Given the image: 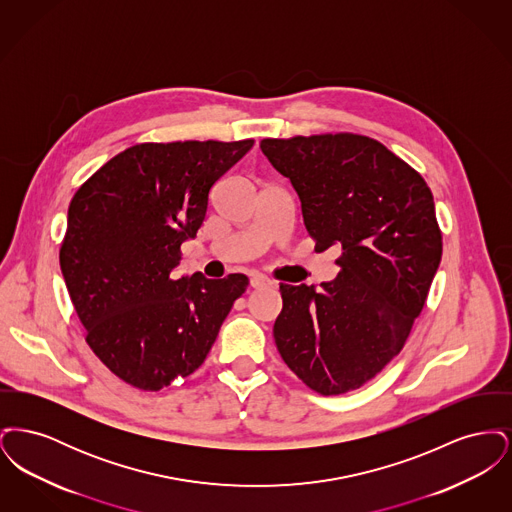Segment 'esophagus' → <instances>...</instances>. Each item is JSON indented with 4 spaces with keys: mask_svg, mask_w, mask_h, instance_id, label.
Segmentation results:
<instances>
[{
    "mask_svg": "<svg viewBox=\"0 0 512 512\" xmlns=\"http://www.w3.org/2000/svg\"><path fill=\"white\" fill-rule=\"evenodd\" d=\"M270 286H274V282H272L270 278H267V276L257 274V276L251 278V288H253V290H263V288H270Z\"/></svg>",
    "mask_w": 512,
    "mask_h": 512,
    "instance_id": "34e87169",
    "label": "esophagus"
}]
</instances>
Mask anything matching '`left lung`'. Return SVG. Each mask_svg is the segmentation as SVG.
<instances>
[{
    "label": "left lung",
    "mask_w": 512,
    "mask_h": 512,
    "mask_svg": "<svg viewBox=\"0 0 512 512\" xmlns=\"http://www.w3.org/2000/svg\"><path fill=\"white\" fill-rule=\"evenodd\" d=\"M290 178L318 253L340 249L336 280L280 284L274 341L320 395L359 390L403 349L441 261L434 195L420 172L361 134L265 138Z\"/></svg>",
    "instance_id": "left-lung-1"
}]
</instances>
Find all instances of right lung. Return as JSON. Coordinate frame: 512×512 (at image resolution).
<instances>
[{"label": "right lung", "mask_w": 512, "mask_h": 512, "mask_svg": "<svg viewBox=\"0 0 512 512\" xmlns=\"http://www.w3.org/2000/svg\"><path fill=\"white\" fill-rule=\"evenodd\" d=\"M253 146L240 142L136 144L73 195L61 272L86 343L122 382L159 391L195 372L245 274L176 278L180 245L201 228L209 194Z\"/></svg>", "instance_id": "obj_1"}]
</instances>
